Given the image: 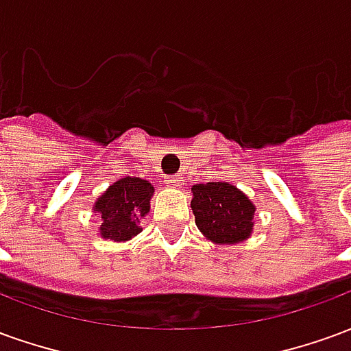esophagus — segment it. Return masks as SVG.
<instances>
[{"label":"esophagus","instance_id":"obj_1","mask_svg":"<svg viewBox=\"0 0 351 351\" xmlns=\"http://www.w3.org/2000/svg\"><path fill=\"white\" fill-rule=\"evenodd\" d=\"M165 184L171 186V188H178V186L182 184V180H180V176H169L167 180H165Z\"/></svg>","mask_w":351,"mask_h":351}]
</instances>
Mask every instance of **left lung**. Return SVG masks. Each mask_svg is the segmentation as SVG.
Wrapping results in <instances>:
<instances>
[{
  "instance_id": "8db88e82",
  "label": "left lung",
  "mask_w": 351,
  "mask_h": 351,
  "mask_svg": "<svg viewBox=\"0 0 351 351\" xmlns=\"http://www.w3.org/2000/svg\"><path fill=\"white\" fill-rule=\"evenodd\" d=\"M191 193L195 226L206 241L237 244L252 235L256 206L237 186L229 182L195 184Z\"/></svg>"
}]
</instances>
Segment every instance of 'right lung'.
I'll return each instance as SVG.
<instances>
[{
	"label": "right lung",
	"mask_w": 351,
	"mask_h": 351,
	"mask_svg": "<svg viewBox=\"0 0 351 351\" xmlns=\"http://www.w3.org/2000/svg\"><path fill=\"white\" fill-rule=\"evenodd\" d=\"M154 186L137 176H125L97 197L93 213L99 214V235L110 241H130L143 231L141 220L150 210Z\"/></svg>",
	"instance_id": "add662e5"
}]
</instances>
